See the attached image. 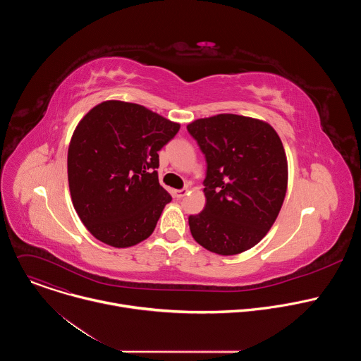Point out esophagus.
<instances>
[{
    "instance_id": "1",
    "label": "esophagus",
    "mask_w": 361,
    "mask_h": 361,
    "mask_svg": "<svg viewBox=\"0 0 361 361\" xmlns=\"http://www.w3.org/2000/svg\"><path fill=\"white\" fill-rule=\"evenodd\" d=\"M187 192H188L187 188H181V190H174V191H173V195H174L176 198H183L184 195H187Z\"/></svg>"
}]
</instances>
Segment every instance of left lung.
<instances>
[{
  "label": "left lung",
  "mask_w": 361,
  "mask_h": 361,
  "mask_svg": "<svg viewBox=\"0 0 361 361\" xmlns=\"http://www.w3.org/2000/svg\"><path fill=\"white\" fill-rule=\"evenodd\" d=\"M207 161L205 207L190 216L194 240L212 252L234 255L259 243L274 224L287 191V157L276 130L237 114L187 126Z\"/></svg>",
  "instance_id": "obj_1"
}]
</instances>
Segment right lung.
<instances>
[{
	"label": "right lung",
	"instance_id": "add662e5",
	"mask_svg": "<svg viewBox=\"0 0 361 361\" xmlns=\"http://www.w3.org/2000/svg\"><path fill=\"white\" fill-rule=\"evenodd\" d=\"M180 124L133 102L91 109L68 147L74 209L99 241L126 248L148 238L171 195L160 185L159 151Z\"/></svg>",
	"mask_w": 361,
	"mask_h": 361
}]
</instances>
